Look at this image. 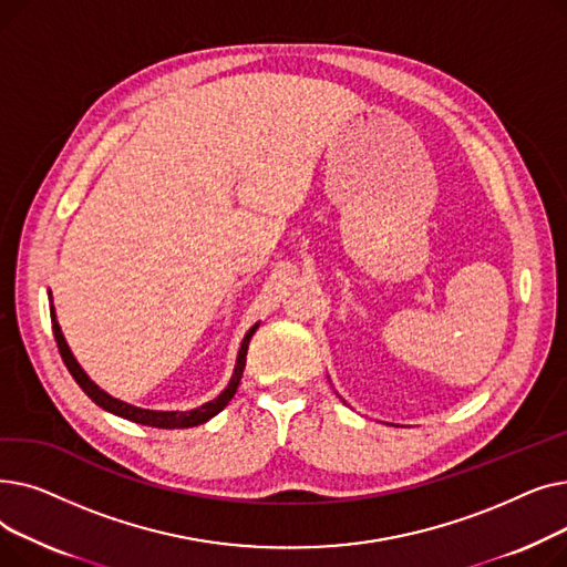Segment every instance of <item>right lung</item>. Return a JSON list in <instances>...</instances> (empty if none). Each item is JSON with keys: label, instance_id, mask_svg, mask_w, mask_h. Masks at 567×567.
<instances>
[{"label": "right lung", "instance_id": "right-lung-1", "mask_svg": "<svg viewBox=\"0 0 567 567\" xmlns=\"http://www.w3.org/2000/svg\"><path fill=\"white\" fill-rule=\"evenodd\" d=\"M50 296V291H48ZM52 301V296H50ZM50 319H52V333H54V340H56V347H59V353H62V359L69 368V372L73 374V379L78 381L80 389L92 398L101 409L114 413V415H122V419L126 421H133V423H140V425H148V427H158V430H182V427H195V425H202L206 421H212L216 413H220L229 400L234 398L238 383H241V377H244V368H246V355H248V344H250V338L252 333L257 331L255 323L252 329L246 333L244 342H241V349H238V355H236V365H234V374L227 383V389L212 402H206L197 409H190V411H152V409H140V406H133V404H126L122 400H116L112 395H107L105 391H101L99 385L86 377V372L80 368V363L75 361V355L71 353L66 340H64V333L62 329H59V321H56V315H54V308L50 303Z\"/></svg>", "mask_w": 567, "mask_h": 567}]
</instances>
